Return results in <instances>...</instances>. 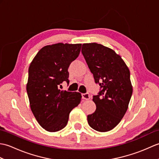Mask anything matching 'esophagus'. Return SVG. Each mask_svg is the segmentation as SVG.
I'll use <instances>...</instances> for the list:
<instances>
[{
  "instance_id": "1",
  "label": "esophagus",
  "mask_w": 159,
  "mask_h": 159,
  "mask_svg": "<svg viewBox=\"0 0 159 159\" xmlns=\"http://www.w3.org/2000/svg\"><path fill=\"white\" fill-rule=\"evenodd\" d=\"M82 98L84 100H89L90 99V96L89 93H85L82 94Z\"/></svg>"
}]
</instances>
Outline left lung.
<instances>
[{"mask_svg":"<svg viewBox=\"0 0 159 159\" xmlns=\"http://www.w3.org/2000/svg\"><path fill=\"white\" fill-rule=\"evenodd\" d=\"M81 52L95 83L100 85L98 95L93 96L96 109L87 116L88 124L97 131H109L128 109L133 93L130 71L120 55L101 44L84 43Z\"/></svg>","mask_w":159,"mask_h":159,"instance_id":"left-lung-1","label":"left lung"}]
</instances>
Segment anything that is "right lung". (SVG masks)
Listing matches in <instances>:
<instances>
[{
  "label": "right lung",
  "mask_w": 159,
  "mask_h": 159,
  "mask_svg": "<svg viewBox=\"0 0 159 159\" xmlns=\"http://www.w3.org/2000/svg\"><path fill=\"white\" fill-rule=\"evenodd\" d=\"M81 44L59 43L42 48L29 68L26 92L32 112L43 128L49 132L63 129L69 115L80 102L81 94L59 89L67 85L68 67L79 55Z\"/></svg>",
  "instance_id": "right-lung-1"
}]
</instances>
